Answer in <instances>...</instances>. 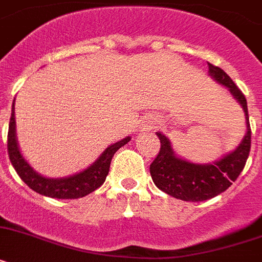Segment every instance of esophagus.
I'll return each instance as SVG.
<instances>
[{
	"label": "esophagus",
	"mask_w": 262,
	"mask_h": 262,
	"mask_svg": "<svg viewBox=\"0 0 262 262\" xmlns=\"http://www.w3.org/2000/svg\"><path fill=\"white\" fill-rule=\"evenodd\" d=\"M157 128V121L154 118H146V121H145V128L146 130H151V129Z\"/></svg>",
	"instance_id": "34e87169"
}]
</instances>
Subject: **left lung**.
Masks as SVG:
<instances>
[{
	"instance_id": "8db88e82",
	"label": "left lung",
	"mask_w": 262,
	"mask_h": 262,
	"mask_svg": "<svg viewBox=\"0 0 262 262\" xmlns=\"http://www.w3.org/2000/svg\"><path fill=\"white\" fill-rule=\"evenodd\" d=\"M208 74L217 83L228 88L232 96L243 106L247 133L238 146L219 161L194 163L177 156L169 138L161 132H157L161 149L150 165L151 179L159 190L185 202H203L224 192L243 171L251 150V125L247 99L222 68L208 63Z\"/></svg>"
}]
</instances>
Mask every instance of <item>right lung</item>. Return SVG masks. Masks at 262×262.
<instances>
[{
	"mask_svg": "<svg viewBox=\"0 0 262 262\" xmlns=\"http://www.w3.org/2000/svg\"><path fill=\"white\" fill-rule=\"evenodd\" d=\"M129 141H130V137L128 136L116 144L108 146L104 150L103 154L83 171L76 172L70 177H64V178H47V177L38 174L29 165V162L25 159L19 150L17 134H15L14 101H13L8 133L9 158L22 181L31 190L40 195H45V196L56 198V199H77V198H83L91 194L92 191L99 188L105 182L113 156L120 147L128 144Z\"/></svg>",
	"mask_w": 262,
	"mask_h": 262,
	"instance_id": "obj_1",
	"label": "right lung"
}]
</instances>
